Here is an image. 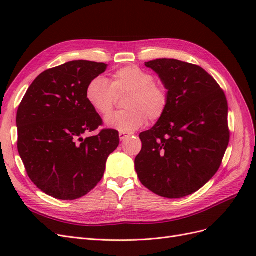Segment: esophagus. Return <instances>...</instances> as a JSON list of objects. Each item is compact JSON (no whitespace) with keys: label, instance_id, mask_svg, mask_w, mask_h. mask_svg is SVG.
I'll return each instance as SVG.
<instances>
[{"label":"esophagus","instance_id":"esophagus-1","mask_svg":"<svg viewBox=\"0 0 256 256\" xmlns=\"http://www.w3.org/2000/svg\"><path fill=\"white\" fill-rule=\"evenodd\" d=\"M129 136H130V134H127V132H120V141L126 140V138H129Z\"/></svg>","mask_w":256,"mask_h":256}]
</instances>
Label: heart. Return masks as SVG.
<instances>
[{
	"mask_svg": "<svg viewBox=\"0 0 256 256\" xmlns=\"http://www.w3.org/2000/svg\"><path fill=\"white\" fill-rule=\"evenodd\" d=\"M128 94L124 103L125 112L108 116L106 125L120 132H132L145 125L148 118L157 122L168 110V92L154 82V76L138 66H126L112 74L111 83L98 76L88 84L86 99L99 115L106 116L112 110L116 96Z\"/></svg>",
	"mask_w": 256,
	"mask_h": 256,
	"instance_id": "obj_1",
	"label": "heart"
}]
</instances>
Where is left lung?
Instances as JSON below:
<instances>
[{
  "instance_id": "obj_1",
  "label": "left lung",
  "mask_w": 256,
  "mask_h": 256,
  "mask_svg": "<svg viewBox=\"0 0 256 256\" xmlns=\"http://www.w3.org/2000/svg\"><path fill=\"white\" fill-rule=\"evenodd\" d=\"M168 92V106L140 134L134 160L138 180L168 198L192 194L218 171L230 142L224 92L202 67L173 58L145 63Z\"/></svg>"
}]
</instances>
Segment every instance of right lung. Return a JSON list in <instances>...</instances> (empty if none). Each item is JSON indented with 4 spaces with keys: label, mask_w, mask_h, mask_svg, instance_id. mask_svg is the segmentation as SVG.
<instances>
[{
    "label": "right lung",
    "mask_w": 256,
    "mask_h": 256,
    "mask_svg": "<svg viewBox=\"0 0 256 256\" xmlns=\"http://www.w3.org/2000/svg\"><path fill=\"white\" fill-rule=\"evenodd\" d=\"M106 64L72 60L42 72L18 108V152L38 189L58 200L84 196L102 180L106 162L120 144L88 104V84Z\"/></svg>",
    "instance_id": "obj_1"
}]
</instances>
